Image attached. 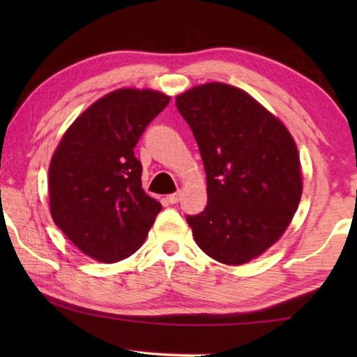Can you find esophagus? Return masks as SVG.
<instances>
[{"instance_id": "obj_1", "label": "esophagus", "mask_w": 357, "mask_h": 357, "mask_svg": "<svg viewBox=\"0 0 357 357\" xmlns=\"http://www.w3.org/2000/svg\"><path fill=\"white\" fill-rule=\"evenodd\" d=\"M165 199H167V203H170V204L178 203V199H180V192H175V193H170V195H167V197H165Z\"/></svg>"}]
</instances>
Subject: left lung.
Masks as SVG:
<instances>
[{
	"label": "left lung",
	"mask_w": 357,
	"mask_h": 357,
	"mask_svg": "<svg viewBox=\"0 0 357 357\" xmlns=\"http://www.w3.org/2000/svg\"><path fill=\"white\" fill-rule=\"evenodd\" d=\"M175 105L206 170V208L187 216L195 241L226 265L250 261L282 236L299 206L294 139L253 97L222 82L193 87Z\"/></svg>",
	"instance_id": "8db88e82"
}]
</instances>
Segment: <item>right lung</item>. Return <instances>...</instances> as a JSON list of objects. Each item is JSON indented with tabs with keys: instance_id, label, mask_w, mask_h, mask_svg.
Listing matches in <instances>:
<instances>
[{
	"instance_id": "1",
	"label": "right lung",
	"mask_w": 357,
	"mask_h": 357,
	"mask_svg": "<svg viewBox=\"0 0 357 357\" xmlns=\"http://www.w3.org/2000/svg\"><path fill=\"white\" fill-rule=\"evenodd\" d=\"M169 100L149 89L110 92L77 116L53 154V221L96 260L115 263L138 250L162 209L141 188L143 165L133 149Z\"/></svg>"
}]
</instances>
